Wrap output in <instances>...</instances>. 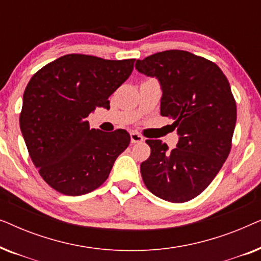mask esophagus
I'll return each mask as SVG.
<instances>
[{"label": "esophagus", "instance_id": "esophagus-1", "mask_svg": "<svg viewBox=\"0 0 261 261\" xmlns=\"http://www.w3.org/2000/svg\"><path fill=\"white\" fill-rule=\"evenodd\" d=\"M130 141H132V144H139V142L144 141V138H142L139 133H137V132H132V133H130Z\"/></svg>", "mask_w": 261, "mask_h": 261}]
</instances>
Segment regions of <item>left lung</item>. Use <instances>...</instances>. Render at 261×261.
I'll list each match as a JSON object with an SVG mask.
<instances>
[{
  "label": "left lung",
  "mask_w": 261,
  "mask_h": 261,
  "mask_svg": "<svg viewBox=\"0 0 261 261\" xmlns=\"http://www.w3.org/2000/svg\"><path fill=\"white\" fill-rule=\"evenodd\" d=\"M135 67L156 77L162 116L172 117L177 147L146 140L151 155L141 163L146 188L172 203L195 198L212 183L231 148L237 102L229 82L215 63L188 51L170 49L137 60Z\"/></svg>",
  "instance_id": "1"
}]
</instances>
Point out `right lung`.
<instances>
[{
  "instance_id": "obj_1",
  "label": "right lung",
  "mask_w": 261,
  "mask_h": 261,
  "mask_svg": "<svg viewBox=\"0 0 261 261\" xmlns=\"http://www.w3.org/2000/svg\"><path fill=\"white\" fill-rule=\"evenodd\" d=\"M135 59L66 55L33 74L23 92L20 128L34 166L49 187L81 196L101 187L128 147L124 129H90L87 117L109 109V96L126 82Z\"/></svg>"
}]
</instances>
